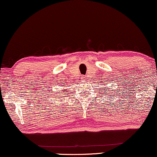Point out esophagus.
<instances>
[{
    "instance_id": "esophagus-1",
    "label": "esophagus",
    "mask_w": 157,
    "mask_h": 157,
    "mask_svg": "<svg viewBox=\"0 0 157 157\" xmlns=\"http://www.w3.org/2000/svg\"><path fill=\"white\" fill-rule=\"evenodd\" d=\"M84 78H85V77H83V80H84Z\"/></svg>"
}]
</instances>
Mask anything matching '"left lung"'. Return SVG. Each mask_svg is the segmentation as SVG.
Here are the masks:
<instances>
[{
    "label": "left lung",
    "instance_id": "left-lung-1",
    "mask_svg": "<svg viewBox=\"0 0 157 157\" xmlns=\"http://www.w3.org/2000/svg\"><path fill=\"white\" fill-rule=\"evenodd\" d=\"M111 96H112V95H111Z\"/></svg>",
    "mask_w": 157,
    "mask_h": 157
}]
</instances>
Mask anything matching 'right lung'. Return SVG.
Masks as SVG:
<instances>
[{"mask_svg": "<svg viewBox=\"0 0 157 157\" xmlns=\"http://www.w3.org/2000/svg\"><path fill=\"white\" fill-rule=\"evenodd\" d=\"M64 91H66V89H64Z\"/></svg>", "mask_w": 157, "mask_h": 157, "instance_id": "add662e5", "label": "right lung"}]
</instances>
